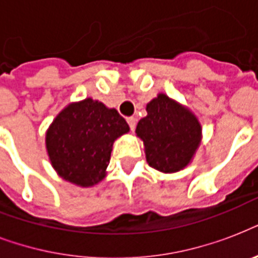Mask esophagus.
<instances>
[{
    "mask_svg": "<svg viewBox=\"0 0 258 258\" xmlns=\"http://www.w3.org/2000/svg\"><path fill=\"white\" fill-rule=\"evenodd\" d=\"M127 123H128L131 131H134V130H135V127H137V117H134V116L127 117Z\"/></svg>",
    "mask_w": 258,
    "mask_h": 258,
    "instance_id": "esophagus-1",
    "label": "esophagus"
}]
</instances>
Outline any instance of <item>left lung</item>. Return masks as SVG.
Masks as SVG:
<instances>
[{
    "label": "left lung",
    "mask_w": 258,
    "mask_h": 258,
    "mask_svg": "<svg viewBox=\"0 0 258 258\" xmlns=\"http://www.w3.org/2000/svg\"><path fill=\"white\" fill-rule=\"evenodd\" d=\"M146 111L135 133L143 141L147 163L162 172L184 169L201 142L202 128L196 115L165 93L150 101Z\"/></svg>",
    "instance_id": "8db88e82"
}]
</instances>
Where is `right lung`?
Wrapping results in <instances>:
<instances>
[{
  "label": "right lung",
  "instance_id": "1",
  "mask_svg": "<svg viewBox=\"0 0 258 258\" xmlns=\"http://www.w3.org/2000/svg\"><path fill=\"white\" fill-rule=\"evenodd\" d=\"M128 131L116 109L87 97L54 117L46 131V151L62 179L91 187L105 176L115 139Z\"/></svg>",
  "mask_w": 258,
  "mask_h": 258
}]
</instances>
